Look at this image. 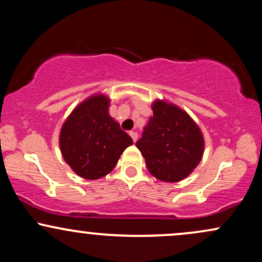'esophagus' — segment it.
Listing matches in <instances>:
<instances>
[{"label": "esophagus", "mask_w": 262, "mask_h": 262, "mask_svg": "<svg viewBox=\"0 0 262 262\" xmlns=\"http://www.w3.org/2000/svg\"><path fill=\"white\" fill-rule=\"evenodd\" d=\"M129 135H130L132 139H133L134 143L138 140V133H137V132H130V133H129Z\"/></svg>", "instance_id": "1"}]
</instances>
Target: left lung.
Instances as JSON below:
<instances>
[{"label":"left lung","mask_w":262,"mask_h":262,"mask_svg":"<svg viewBox=\"0 0 262 262\" xmlns=\"http://www.w3.org/2000/svg\"><path fill=\"white\" fill-rule=\"evenodd\" d=\"M152 117L137 141L149 172L164 182L186 179L203 155V135L193 119L172 103L155 101Z\"/></svg>","instance_id":"8db88e82"}]
</instances>
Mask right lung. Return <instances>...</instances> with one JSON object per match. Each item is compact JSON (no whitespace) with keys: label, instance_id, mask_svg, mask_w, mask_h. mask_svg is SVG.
I'll return each mask as SVG.
<instances>
[{"label":"right lung","instance_id":"right-lung-1","mask_svg":"<svg viewBox=\"0 0 262 262\" xmlns=\"http://www.w3.org/2000/svg\"><path fill=\"white\" fill-rule=\"evenodd\" d=\"M110 100L93 95L68 117L60 132L62 158L80 177L97 180L114 169L133 140L108 114Z\"/></svg>","mask_w":262,"mask_h":262}]
</instances>
